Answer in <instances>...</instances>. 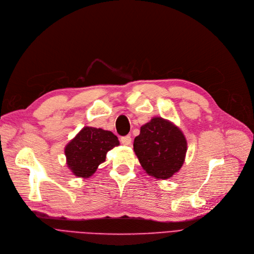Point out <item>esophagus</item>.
Instances as JSON below:
<instances>
[{"label": "esophagus", "instance_id": "34e87169", "mask_svg": "<svg viewBox=\"0 0 254 254\" xmlns=\"http://www.w3.org/2000/svg\"><path fill=\"white\" fill-rule=\"evenodd\" d=\"M121 142H122L124 146H129V144L131 143V137L128 136V135L121 137Z\"/></svg>", "mask_w": 254, "mask_h": 254}]
</instances>
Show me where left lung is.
Returning <instances> with one entry per match:
<instances>
[{
  "mask_svg": "<svg viewBox=\"0 0 254 254\" xmlns=\"http://www.w3.org/2000/svg\"><path fill=\"white\" fill-rule=\"evenodd\" d=\"M133 149L141 167L157 179L172 178L182 167L187 140L178 126L161 117H154L140 127V133L134 138Z\"/></svg>",
  "mask_w": 254,
  "mask_h": 254,
  "instance_id": "obj_1",
  "label": "left lung"
}]
</instances>
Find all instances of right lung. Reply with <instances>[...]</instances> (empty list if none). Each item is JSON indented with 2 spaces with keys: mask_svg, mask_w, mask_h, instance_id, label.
I'll list each match as a JSON object with an SVG mask.
<instances>
[{
  "mask_svg": "<svg viewBox=\"0 0 254 254\" xmlns=\"http://www.w3.org/2000/svg\"><path fill=\"white\" fill-rule=\"evenodd\" d=\"M120 141L112 131L95 127H83L65 147L66 163L77 178L93 176L99 164L105 161L107 152L119 146Z\"/></svg>",
  "mask_w": 254,
  "mask_h": 254,
  "instance_id": "1",
  "label": "right lung"
}]
</instances>
